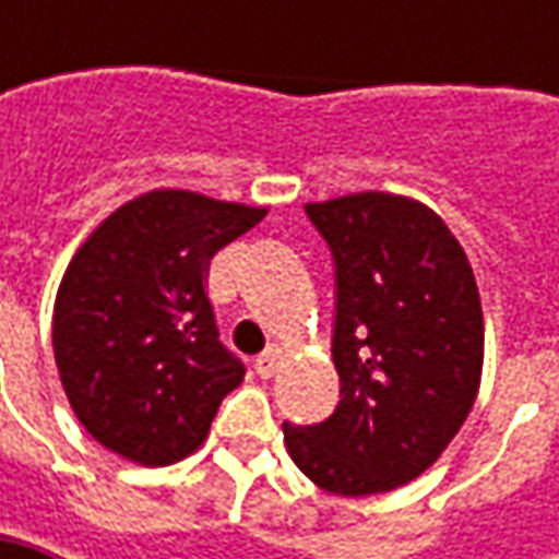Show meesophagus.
<instances>
[{
    "instance_id": "34e87169",
    "label": "esophagus",
    "mask_w": 559,
    "mask_h": 559,
    "mask_svg": "<svg viewBox=\"0 0 559 559\" xmlns=\"http://www.w3.org/2000/svg\"><path fill=\"white\" fill-rule=\"evenodd\" d=\"M280 360H283V352H280L276 345H270L267 352L254 360V370H258V376H261V379H270V376L280 370Z\"/></svg>"
}]
</instances>
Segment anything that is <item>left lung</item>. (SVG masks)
I'll return each instance as SVG.
<instances>
[{"label":"left lung","instance_id":"obj_1","mask_svg":"<svg viewBox=\"0 0 559 559\" xmlns=\"http://www.w3.org/2000/svg\"><path fill=\"white\" fill-rule=\"evenodd\" d=\"M335 264L338 407L283 423L295 466L323 491L364 498L439 461L483 376V301L461 242L426 204L355 192L305 204Z\"/></svg>","mask_w":559,"mask_h":559}]
</instances>
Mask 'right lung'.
<instances>
[{"instance_id": "1", "label": "right lung", "mask_w": 559, "mask_h": 559, "mask_svg": "<svg viewBox=\"0 0 559 559\" xmlns=\"http://www.w3.org/2000/svg\"><path fill=\"white\" fill-rule=\"evenodd\" d=\"M264 214L155 189L120 204L76 248L55 295L52 348L64 395L98 444L167 466L207 439L246 367L221 342L204 273Z\"/></svg>"}]
</instances>
